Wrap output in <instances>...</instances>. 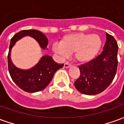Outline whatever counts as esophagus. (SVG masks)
I'll return each instance as SVG.
<instances>
[{
  "label": "esophagus",
  "instance_id": "obj_1",
  "mask_svg": "<svg viewBox=\"0 0 124 124\" xmlns=\"http://www.w3.org/2000/svg\"><path fill=\"white\" fill-rule=\"evenodd\" d=\"M64 68H70V66H71V64H70V63H68V62H66L64 64Z\"/></svg>",
  "mask_w": 124,
  "mask_h": 124
}]
</instances>
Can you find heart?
I'll return each instance as SVG.
<instances>
[{
	"instance_id": "1",
	"label": "heart",
	"mask_w": 124,
	"mask_h": 124,
	"mask_svg": "<svg viewBox=\"0 0 124 124\" xmlns=\"http://www.w3.org/2000/svg\"><path fill=\"white\" fill-rule=\"evenodd\" d=\"M102 40L98 34L76 33L64 36L60 44H54L53 51L62 58L73 54L76 62L85 64L90 62L100 51Z\"/></svg>"
}]
</instances>
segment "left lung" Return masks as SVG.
Here are the masks:
<instances>
[{
    "label": "left lung",
    "mask_w": 124,
    "mask_h": 124,
    "mask_svg": "<svg viewBox=\"0 0 124 124\" xmlns=\"http://www.w3.org/2000/svg\"><path fill=\"white\" fill-rule=\"evenodd\" d=\"M103 51L96 58L79 66L80 77L74 82L76 90L86 95L105 90L114 78L117 67L118 46L115 38L106 33Z\"/></svg>",
    "instance_id": "1"
}]
</instances>
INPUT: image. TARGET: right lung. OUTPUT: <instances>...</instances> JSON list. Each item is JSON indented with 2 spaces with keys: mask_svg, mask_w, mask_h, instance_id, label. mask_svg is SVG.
I'll list each match as a JSON object with an SVG mask.
<instances>
[{
  "mask_svg": "<svg viewBox=\"0 0 124 124\" xmlns=\"http://www.w3.org/2000/svg\"><path fill=\"white\" fill-rule=\"evenodd\" d=\"M25 36L35 39L42 49H47L48 39L46 36L36 30H24L16 33L10 40L8 54V67L10 77L16 85L23 90L30 93L42 90L48 86L57 70L64 66V64H58L50 56H44L33 68L21 70L15 66L10 58V52L15 43Z\"/></svg>",
  "mask_w": 124,
  "mask_h": 124,
  "instance_id": "right-lung-1",
  "label": "right lung"
}]
</instances>
